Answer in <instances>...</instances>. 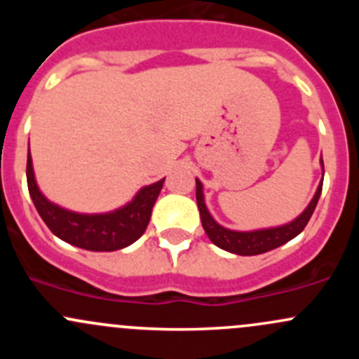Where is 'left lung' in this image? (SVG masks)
<instances>
[{
    "instance_id": "obj_1",
    "label": "left lung",
    "mask_w": 359,
    "mask_h": 359,
    "mask_svg": "<svg viewBox=\"0 0 359 359\" xmlns=\"http://www.w3.org/2000/svg\"><path fill=\"white\" fill-rule=\"evenodd\" d=\"M321 187H323V180H321V184L318 186L316 194H314V198L311 200L309 206H307L293 222L281 227H273V229L240 233V231L226 229V227L219 226V224L212 219V215H210L208 210H206L205 201H203V186L200 180H196V201L198 208H200L203 229H205L206 236L210 238V241H212L213 245L226 250V252L236 253V255H259V253H266L269 252V250H274L281 247V245L288 243V241L293 240L297 234L302 233L304 227L309 222L311 215H313L314 208H316L318 200H320Z\"/></svg>"
}]
</instances>
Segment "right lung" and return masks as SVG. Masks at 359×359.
I'll use <instances>...</instances> for the list:
<instances>
[{
	"mask_svg": "<svg viewBox=\"0 0 359 359\" xmlns=\"http://www.w3.org/2000/svg\"><path fill=\"white\" fill-rule=\"evenodd\" d=\"M25 173H27L29 194L48 229L66 243L92 252H114L139 240L149 224L151 212L165 182L163 179L144 187L132 203L116 212L102 213V215H83L60 208L43 196L36 186L31 154H27Z\"/></svg>",
	"mask_w": 359,
	"mask_h": 359,
	"instance_id": "obj_1",
	"label": "right lung"
}]
</instances>
